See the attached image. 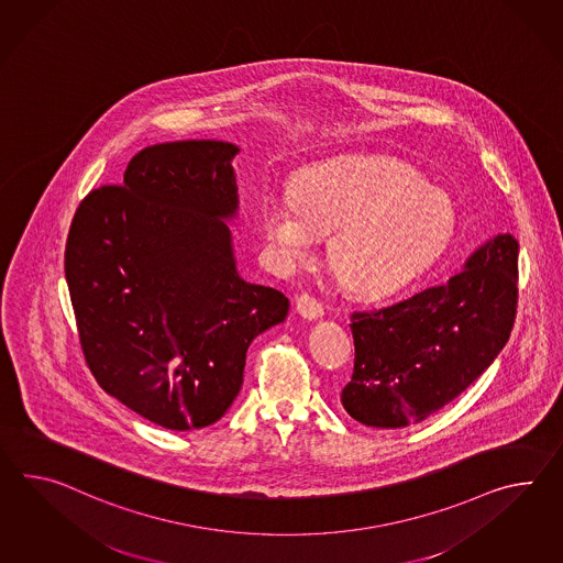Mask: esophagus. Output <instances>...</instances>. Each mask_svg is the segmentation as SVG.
Instances as JSON below:
<instances>
[{"label": "esophagus", "instance_id": "1", "mask_svg": "<svg viewBox=\"0 0 563 563\" xmlns=\"http://www.w3.org/2000/svg\"><path fill=\"white\" fill-rule=\"evenodd\" d=\"M297 311L305 319H319L323 316V305L317 301L316 297H311L309 292H301L297 297Z\"/></svg>", "mask_w": 563, "mask_h": 563}]
</instances>
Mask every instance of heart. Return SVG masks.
<instances>
[{"label": "heart", "instance_id": "obj_1", "mask_svg": "<svg viewBox=\"0 0 563 563\" xmlns=\"http://www.w3.org/2000/svg\"><path fill=\"white\" fill-rule=\"evenodd\" d=\"M275 261L292 268L333 232L330 258L360 295H386L423 275L452 242L455 209L412 166L383 156H340L305 168L292 195L262 207Z\"/></svg>", "mask_w": 563, "mask_h": 563}]
</instances>
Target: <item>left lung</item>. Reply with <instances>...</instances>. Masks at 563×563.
Segmentation results:
<instances>
[{"mask_svg":"<svg viewBox=\"0 0 563 563\" xmlns=\"http://www.w3.org/2000/svg\"><path fill=\"white\" fill-rule=\"evenodd\" d=\"M519 242L498 233L462 273L409 299L352 313L354 374L342 405L360 423L411 426L452 402L508 342L517 316Z\"/></svg>","mask_w":563,"mask_h":563,"instance_id":"left-lung-1","label":"left lung"}]
</instances>
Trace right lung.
<instances>
[{"label": "right lung", "instance_id": "right-lung-1", "mask_svg": "<svg viewBox=\"0 0 563 563\" xmlns=\"http://www.w3.org/2000/svg\"><path fill=\"white\" fill-rule=\"evenodd\" d=\"M238 146L154 144L124 183L81 201L65 276L82 356L99 386L156 426H211L238 397L246 352L283 323L288 299L235 271Z\"/></svg>", "mask_w": 563, "mask_h": 563}]
</instances>
